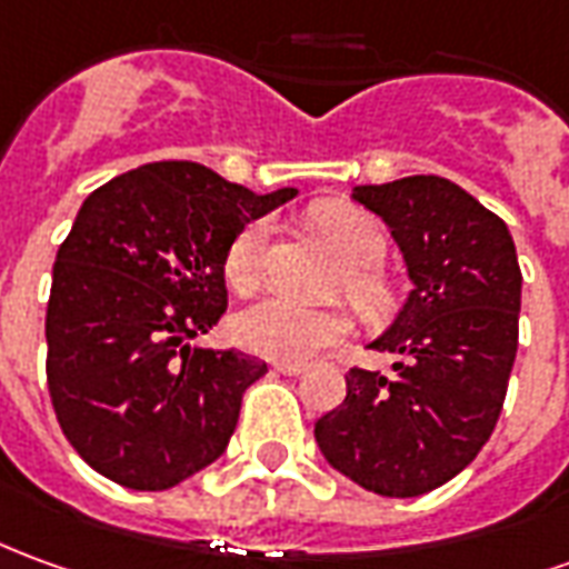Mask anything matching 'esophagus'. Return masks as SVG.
I'll return each mask as SVG.
<instances>
[{
    "label": "esophagus",
    "mask_w": 569,
    "mask_h": 569,
    "mask_svg": "<svg viewBox=\"0 0 569 569\" xmlns=\"http://www.w3.org/2000/svg\"><path fill=\"white\" fill-rule=\"evenodd\" d=\"M271 369L277 376H301L305 372V367H298V363H273Z\"/></svg>",
    "instance_id": "34e87169"
}]
</instances>
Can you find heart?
Returning a JSON list of instances; mask_svg holds the SVG:
<instances>
[{"label":"heart","mask_w":569,"mask_h":569,"mask_svg":"<svg viewBox=\"0 0 569 569\" xmlns=\"http://www.w3.org/2000/svg\"><path fill=\"white\" fill-rule=\"evenodd\" d=\"M313 224L323 240L348 264L345 292L367 317L388 308V286L372 271L385 256V230L376 218L351 202H323L313 209ZM271 237V221H249L228 249L224 277L233 292L249 296L261 280V261ZM240 341L249 351L280 363H308L317 353L336 348L351 336V317L345 311H313L289 298H264L243 311L237 323Z\"/></svg>","instance_id":"obj_1"}]
</instances>
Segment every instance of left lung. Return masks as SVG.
<instances>
[{"mask_svg": "<svg viewBox=\"0 0 569 569\" xmlns=\"http://www.w3.org/2000/svg\"><path fill=\"white\" fill-rule=\"evenodd\" d=\"M351 200L391 230L412 289L369 341L391 372L351 369L313 437L345 478L409 499L456 478L496 428L518 353V252L502 218L437 174L360 184Z\"/></svg>", "mask_w": 569, "mask_h": 569, "instance_id": "8db88e82", "label": "left lung"}]
</instances>
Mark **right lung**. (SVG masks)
I'll return each instance as SVG.
<instances>
[{"label":"right lung","instance_id":"right-lung-1","mask_svg":"<svg viewBox=\"0 0 569 569\" xmlns=\"http://www.w3.org/2000/svg\"><path fill=\"white\" fill-rule=\"evenodd\" d=\"M296 193L169 160L86 197L51 271L46 372L61 431L98 475L169 490L228 450L268 363L197 339L228 308L233 237Z\"/></svg>","mask_w":569,"mask_h":569}]
</instances>
